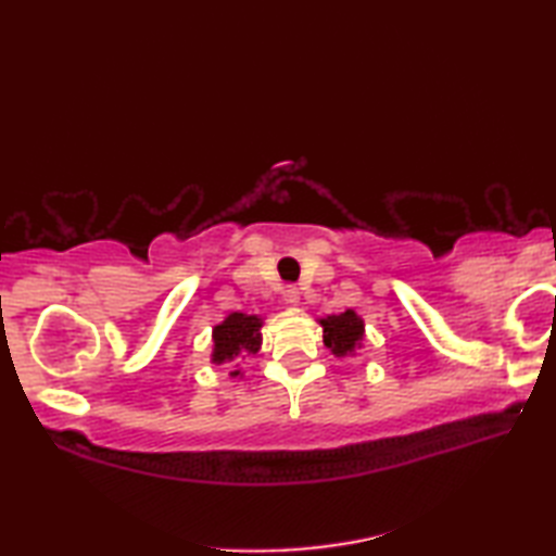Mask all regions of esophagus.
<instances>
[{"mask_svg": "<svg viewBox=\"0 0 556 556\" xmlns=\"http://www.w3.org/2000/svg\"><path fill=\"white\" fill-rule=\"evenodd\" d=\"M299 293H301V291H299L296 287H285V291H281V296H285V301H287L289 305H296L299 299H301Z\"/></svg>", "mask_w": 556, "mask_h": 556, "instance_id": "esophagus-1", "label": "esophagus"}]
</instances>
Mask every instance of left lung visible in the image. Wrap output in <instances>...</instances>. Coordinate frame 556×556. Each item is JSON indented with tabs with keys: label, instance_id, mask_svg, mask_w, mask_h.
I'll return each instance as SVG.
<instances>
[{
	"label": "left lung",
	"instance_id": "obj_1",
	"mask_svg": "<svg viewBox=\"0 0 556 556\" xmlns=\"http://www.w3.org/2000/svg\"><path fill=\"white\" fill-rule=\"evenodd\" d=\"M323 327L325 346L332 349L337 356H344V353L353 351L363 339V320L353 311L327 317V320H323Z\"/></svg>",
	"mask_w": 556,
	"mask_h": 556
}]
</instances>
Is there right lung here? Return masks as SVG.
I'll return each mask as SVG.
<instances>
[{"mask_svg": "<svg viewBox=\"0 0 556 556\" xmlns=\"http://www.w3.org/2000/svg\"><path fill=\"white\" fill-rule=\"evenodd\" d=\"M260 323L255 315L231 313L227 320L215 327V353L212 361L224 363L239 353H255L260 349ZM233 375H239L236 370Z\"/></svg>", "mask_w": 556, "mask_h": 556, "instance_id": "obj_1", "label": "right lung"}]
</instances>
